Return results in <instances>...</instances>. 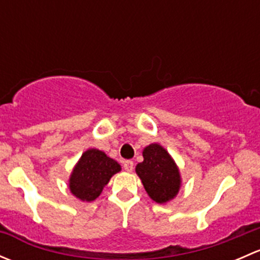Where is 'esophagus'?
<instances>
[{
    "mask_svg": "<svg viewBox=\"0 0 260 260\" xmlns=\"http://www.w3.org/2000/svg\"><path fill=\"white\" fill-rule=\"evenodd\" d=\"M123 167H124L125 171L132 172L133 169H135V164H133V161H131V159H127V161L123 162Z\"/></svg>",
    "mask_w": 260,
    "mask_h": 260,
    "instance_id": "1",
    "label": "esophagus"
}]
</instances>
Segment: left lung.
Listing matches in <instances>:
<instances>
[{
	"instance_id": "obj_1",
	"label": "left lung",
	"mask_w": 260,
	"mask_h": 260,
	"mask_svg": "<svg viewBox=\"0 0 260 260\" xmlns=\"http://www.w3.org/2000/svg\"><path fill=\"white\" fill-rule=\"evenodd\" d=\"M143 162L137 165L136 172L142 180L152 200L162 204L177 195L180 188L179 169L166 149L157 143L143 151Z\"/></svg>"
}]
</instances>
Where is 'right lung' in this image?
Listing matches in <instances>:
<instances>
[{"label":"right lung","mask_w":260,"mask_h":260,"mask_svg":"<svg viewBox=\"0 0 260 260\" xmlns=\"http://www.w3.org/2000/svg\"><path fill=\"white\" fill-rule=\"evenodd\" d=\"M120 166L99 149H88L70 176V191L83 201H93Z\"/></svg>","instance_id":"right-lung-1"}]
</instances>
